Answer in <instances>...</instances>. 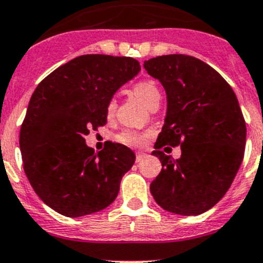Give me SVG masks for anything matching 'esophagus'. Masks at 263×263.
<instances>
[{
	"mask_svg": "<svg viewBox=\"0 0 263 263\" xmlns=\"http://www.w3.org/2000/svg\"><path fill=\"white\" fill-rule=\"evenodd\" d=\"M145 156L147 155H145L144 152H137V162H140V161H142Z\"/></svg>",
	"mask_w": 263,
	"mask_h": 263,
	"instance_id": "1",
	"label": "esophagus"
}]
</instances>
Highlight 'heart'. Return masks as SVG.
I'll return each mask as SVG.
<instances>
[{"instance_id":"1","label":"heart","mask_w":263,"mask_h":263,"mask_svg":"<svg viewBox=\"0 0 263 263\" xmlns=\"http://www.w3.org/2000/svg\"><path fill=\"white\" fill-rule=\"evenodd\" d=\"M133 92L134 95L144 103L145 106L148 107L151 102L155 100L157 96H160V90L158 88L153 84L152 82L149 80H143V82L137 83L133 88ZM116 108V101L111 100L107 105V114L111 115L114 114ZM148 138V133H138V132H133V130H128L124 132L123 134L119 137V139L124 143H128L130 145H144L145 142H147Z\"/></svg>"}]
</instances>
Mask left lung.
I'll return each instance as SVG.
<instances>
[{
  "mask_svg": "<svg viewBox=\"0 0 263 263\" xmlns=\"http://www.w3.org/2000/svg\"><path fill=\"white\" fill-rule=\"evenodd\" d=\"M143 66L162 84L167 100L152 152L162 168L151 194L173 214H203L225 196L243 161L247 128L238 98L216 70L196 57L166 54L145 60ZM179 144L178 160L159 151Z\"/></svg>",
  "mask_w": 263,
  "mask_h": 263,
  "instance_id": "obj_1",
  "label": "left lung"
}]
</instances>
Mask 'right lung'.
I'll use <instances>...</instances> for the list:
<instances>
[{
	"label": "right lung",
	"mask_w": 263,
	"mask_h": 263,
	"mask_svg": "<svg viewBox=\"0 0 263 263\" xmlns=\"http://www.w3.org/2000/svg\"><path fill=\"white\" fill-rule=\"evenodd\" d=\"M139 71L132 57L84 54L57 67L35 88L20 130V151L30 185L59 214H95L118 197L134 152L110 142L97 153L84 137L105 125L108 102Z\"/></svg>",
	"instance_id": "add662e5"
}]
</instances>
